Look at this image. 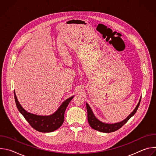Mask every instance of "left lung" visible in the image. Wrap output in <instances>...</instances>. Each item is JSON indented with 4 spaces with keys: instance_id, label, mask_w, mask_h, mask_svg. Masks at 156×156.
Segmentation results:
<instances>
[{
    "instance_id": "1",
    "label": "left lung",
    "mask_w": 156,
    "mask_h": 156,
    "mask_svg": "<svg viewBox=\"0 0 156 156\" xmlns=\"http://www.w3.org/2000/svg\"><path fill=\"white\" fill-rule=\"evenodd\" d=\"M141 98H140L139 102L138 105H136V108L134 109V110L127 117L126 119H125L122 122L114 123V124H108V123H103L99 120H98L96 117L94 116L93 111L91 108H90V105H89L86 103V108H87V120L88 123L90 124V125L91 126L92 128L98 130L101 132L103 133H110V132H114L115 131H117V129H120L123 125H124L128 121V120L135 115V114L136 112V111L139 107L140 102H141Z\"/></svg>"
}]
</instances>
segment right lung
Here are the masks:
<instances>
[{"instance_id":"obj_1","label":"right lung","mask_w":156,"mask_h":156,"mask_svg":"<svg viewBox=\"0 0 156 156\" xmlns=\"http://www.w3.org/2000/svg\"><path fill=\"white\" fill-rule=\"evenodd\" d=\"M14 97L16 107L20 112L23 115L27 121L34 129L43 133L54 131L62 126L64 121L65 111L71 100L73 98V96H72L64 101L58 110L52 115L49 116H40L29 113L22 107L17 99L15 92Z\"/></svg>"}]
</instances>
